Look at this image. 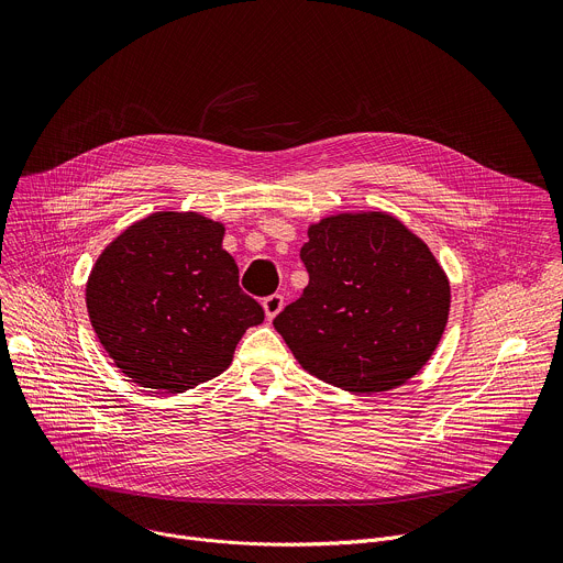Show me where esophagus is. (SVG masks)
I'll list each match as a JSON object with an SVG mask.
<instances>
[{"mask_svg": "<svg viewBox=\"0 0 563 563\" xmlns=\"http://www.w3.org/2000/svg\"><path fill=\"white\" fill-rule=\"evenodd\" d=\"M283 305H285L283 294H272V296H267V298L263 300V307H265V313H267L269 320L283 309Z\"/></svg>", "mask_w": 563, "mask_h": 563, "instance_id": "1", "label": "esophagus"}]
</instances>
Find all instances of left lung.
Here are the masks:
<instances>
[{
  "label": "left lung",
  "mask_w": 563,
  "mask_h": 563,
  "mask_svg": "<svg viewBox=\"0 0 563 563\" xmlns=\"http://www.w3.org/2000/svg\"><path fill=\"white\" fill-rule=\"evenodd\" d=\"M307 235L300 261L309 285L274 318L296 361L347 391L410 380L450 311V283L428 245L380 211L332 216Z\"/></svg>",
  "instance_id": "8db88e82"
}]
</instances>
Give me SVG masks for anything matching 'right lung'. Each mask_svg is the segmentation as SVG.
I'll use <instances>...</instances> for the list:
<instances>
[{
    "label": "right lung",
    "instance_id": "add662e5",
    "mask_svg": "<svg viewBox=\"0 0 563 563\" xmlns=\"http://www.w3.org/2000/svg\"><path fill=\"white\" fill-rule=\"evenodd\" d=\"M222 235L220 222L194 211H159L98 258L87 285L91 325L133 383L178 394L211 380L265 320L240 289Z\"/></svg>",
    "mask_w": 563,
    "mask_h": 563
}]
</instances>
